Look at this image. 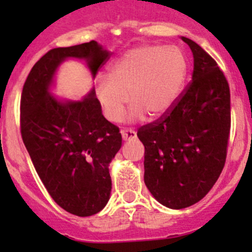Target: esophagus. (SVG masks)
Returning a JSON list of instances; mask_svg holds the SVG:
<instances>
[{
    "instance_id": "esophagus-1",
    "label": "esophagus",
    "mask_w": 252,
    "mask_h": 252,
    "mask_svg": "<svg viewBox=\"0 0 252 252\" xmlns=\"http://www.w3.org/2000/svg\"><path fill=\"white\" fill-rule=\"evenodd\" d=\"M122 134V138H123V140H133V139L136 138V133L135 130H133V129H123V130L121 131Z\"/></svg>"
}]
</instances>
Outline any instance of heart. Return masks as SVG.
Masks as SVG:
<instances>
[{"label":"heart","mask_w":252,"mask_h":252,"mask_svg":"<svg viewBox=\"0 0 252 252\" xmlns=\"http://www.w3.org/2000/svg\"><path fill=\"white\" fill-rule=\"evenodd\" d=\"M107 77L96 80L95 93L108 121L122 118L129 96L134 102L130 119H140L145 113L158 119L173 110L182 95L188 77L187 57L175 46L133 47L108 67Z\"/></svg>","instance_id":"b5f03b06"}]
</instances>
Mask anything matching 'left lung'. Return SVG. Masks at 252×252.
<instances>
[{
  "label": "left lung",
  "instance_id": "obj_1",
  "mask_svg": "<svg viewBox=\"0 0 252 252\" xmlns=\"http://www.w3.org/2000/svg\"><path fill=\"white\" fill-rule=\"evenodd\" d=\"M194 56L192 80L173 110L141 126L144 180L152 196L173 210L189 207L212 189L227 157L230 91L216 61L188 37Z\"/></svg>",
  "mask_w": 252,
  "mask_h": 252
}]
</instances>
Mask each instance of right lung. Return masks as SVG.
I'll return each instance as SVG.
<instances>
[{"mask_svg": "<svg viewBox=\"0 0 252 252\" xmlns=\"http://www.w3.org/2000/svg\"><path fill=\"white\" fill-rule=\"evenodd\" d=\"M110 56L94 40L50 50L32 68L20 97V133L32 164L56 204L79 217L100 212L110 200L108 166L122 135L103 117L94 88L80 101L58 100L50 89L67 58L85 60L95 78Z\"/></svg>", "mask_w": 252, "mask_h": 252, "instance_id": "obj_1", "label": "right lung"}]
</instances>
